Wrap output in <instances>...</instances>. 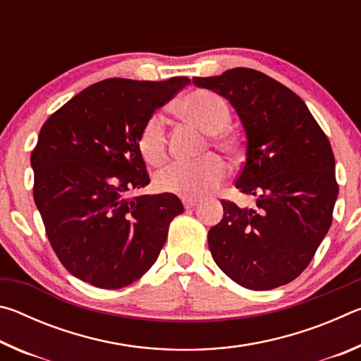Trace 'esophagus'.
Returning <instances> with one entry per match:
<instances>
[{
    "label": "esophagus",
    "mask_w": 361,
    "mask_h": 361,
    "mask_svg": "<svg viewBox=\"0 0 361 361\" xmlns=\"http://www.w3.org/2000/svg\"><path fill=\"white\" fill-rule=\"evenodd\" d=\"M200 202L199 199H194V197H185L183 199V205H185V209L189 210V209H194L195 205H197Z\"/></svg>",
    "instance_id": "esophagus-1"
}]
</instances>
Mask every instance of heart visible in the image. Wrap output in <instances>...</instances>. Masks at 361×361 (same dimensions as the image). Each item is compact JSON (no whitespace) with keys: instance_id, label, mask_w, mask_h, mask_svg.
Here are the masks:
<instances>
[{"instance_id":"heart-1","label":"heart","mask_w":361,"mask_h":361,"mask_svg":"<svg viewBox=\"0 0 361 361\" xmlns=\"http://www.w3.org/2000/svg\"><path fill=\"white\" fill-rule=\"evenodd\" d=\"M183 118L192 121L200 129L212 133V142L218 149L234 152L237 138L234 133L224 130L231 121L228 102L207 89L188 92L176 105ZM138 149L151 166H161L167 157V127L162 114H151L140 130ZM228 173L224 161L216 154L204 156L197 161H178L162 169L156 175L159 191L183 197H194L209 192L224 180Z\"/></svg>"}]
</instances>
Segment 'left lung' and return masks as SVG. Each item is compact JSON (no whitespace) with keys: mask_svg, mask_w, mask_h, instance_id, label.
<instances>
[{"mask_svg":"<svg viewBox=\"0 0 361 361\" xmlns=\"http://www.w3.org/2000/svg\"><path fill=\"white\" fill-rule=\"evenodd\" d=\"M231 102L247 133L235 188L253 209L221 200L224 216L209 231L218 267L248 290L290 283L309 266L333 221L339 186L329 140L286 85L252 68L192 78Z\"/></svg>","mask_w":361,"mask_h":361,"instance_id":"left-lung-1","label":"left lung"}]
</instances>
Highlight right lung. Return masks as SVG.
<instances>
[{
    "mask_svg": "<svg viewBox=\"0 0 361 361\" xmlns=\"http://www.w3.org/2000/svg\"><path fill=\"white\" fill-rule=\"evenodd\" d=\"M188 78L95 82L51 114L32 152L33 197L66 271L97 288L130 285L154 264L175 194L132 195L149 185L138 135Z\"/></svg>",
    "mask_w": 361,
    "mask_h": 361,
    "instance_id": "obj_1",
    "label": "right lung"
}]
</instances>
